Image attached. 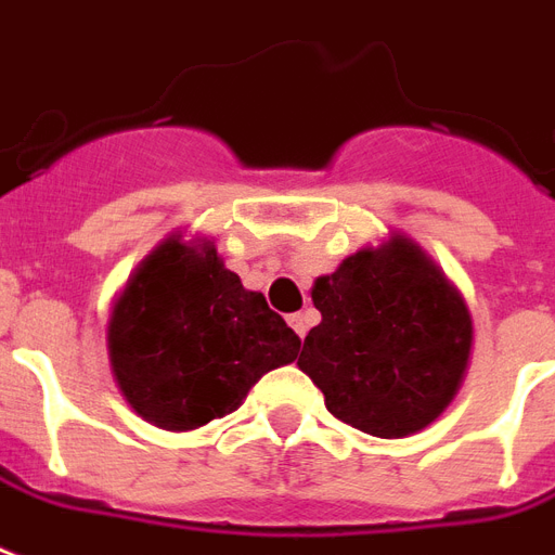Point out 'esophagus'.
<instances>
[{
	"label": "esophagus",
	"instance_id": "esophagus-1",
	"mask_svg": "<svg viewBox=\"0 0 555 555\" xmlns=\"http://www.w3.org/2000/svg\"><path fill=\"white\" fill-rule=\"evenodd\" d=\"M287 323H291V328H294L299 337H306V332L311 328V323H314V311H296V314L287 317Z\"/></svg>",
	"mask_w": 555,
	"mask_h": 555
}]
</instances>
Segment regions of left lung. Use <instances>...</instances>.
Segmentation results:
<instances>
[{
	"instance_id": "obj_1",
	"label": "left lung",
	"mask_w": 555,
	"mask_h": 555,
	"mask_svg": "<svg viewBox=\"0 0 555 555\" xmlns=\"http://www.w3.org/2000/svg\"><path fill=\"white\" fill-rule=\"evenodd\" d=\"M323 314L308 332L299 370L325 408L380 439L428 428L451 404L472 358L463 294L404 235L363 247L311 287Z\"/></svg>"
}]
</instances>
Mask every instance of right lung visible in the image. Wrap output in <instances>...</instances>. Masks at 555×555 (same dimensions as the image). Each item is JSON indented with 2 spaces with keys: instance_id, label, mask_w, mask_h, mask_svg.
Here are the masks:
<instances>
[{
  "instance_id": "1",
  "label": "right lung",
  "mask_w": 555,
  "mask_h": 555,
  "mask_svg": "<svg viewBox=\"0 0 555 555\" xmlns=\"http://www.w3.org/2000/svg\"><path fill=\"white\" fill-rule=\"evenodd\" d=\"M107 352L139 416L194 430L238 410L264 372L296 361L299 337L223 268L215 241L168 235L118 294Z\"/></svg>"
}]
</instances>
